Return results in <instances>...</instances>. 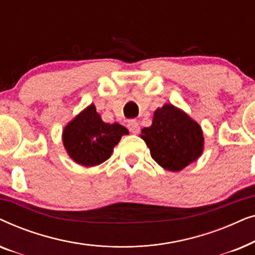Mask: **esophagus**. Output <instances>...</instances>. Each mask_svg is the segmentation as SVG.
<instances>
[{
    "mask_svg": "<svg viewBox=\"0 0 255 255\" xmlns=\"http://www.w3.org/2000/svg\"><path fill=\"white\" fill-rule=\"evenodd\" d=\"M128 131L131 132V133H134V134L139 133V131H140V127H139L138 122L135 121V120H131V121H128Z\"/></svg>",
    "mask_w": 255,
    "mask_h": 255,
    "instance_id": "1",
    "label": "esophagus"
}]
</instances>
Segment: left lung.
Segmentation results:
<instances>
[{"label":"left lung","instance_id":"obj_1","mask_svg":"<svg viewBox=\"0 0 255 255\" xmlns=\"http://www.w3.org/2000/svg\"><path fill=\"white\" fill-rule=\"evenodd\" d=\"M140 137L154 161L167 170L179 172L196 160L203 151V133L196 122L172 104L154 113L152 125Z\"/></svg>","mask_w":255,"mask_h":255}]
</instances>
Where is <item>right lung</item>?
<instances>
[{"mask_svg":"<svg viewBox=\"0 0 255 255\" xmlns=\"http://www.w3.org/2000/svg\"><path fill=\"white\" fill-rule=\"evenodd\" d=\"M128 133L123 125L104 123L92 104L65 128L62 140L75 162L92 167L109 159L122 135Z\"/></svg>","mask_w":255,"mask_h":255,"instance_id":"1","label":"right lung"}]
</instances>
